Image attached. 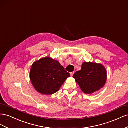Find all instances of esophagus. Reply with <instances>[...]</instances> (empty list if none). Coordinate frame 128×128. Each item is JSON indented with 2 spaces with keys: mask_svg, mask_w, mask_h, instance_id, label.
<instances>
[{
  "mask_svg": "<svg viewBox=\"0 0 128 128\" xmlns=\"http://www.w3.org/2000/svg\"><path fill=\"white\" fill-rule=\"evenodd\" d=\"M74 72H71V73H70V75H71V76H73V75H74Z\"/></svg>",
  "mask_w": 128,
  "mask_h": 128,
  "instance_id": "obj_1",
  "label": "esophagus"
}]
</instances>
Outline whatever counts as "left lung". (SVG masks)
Returning <instances> with one entry per match:
<instances>
[{
    "label": "left lung",
    "mask_w": 128,
    "mask_h": 128,
    "mask_svg": "<svg viewBox=\"0 0 128 128\" xmlns=\"http://www.w3.org/2000/svg\"><path fill=\"white\" fill-rule=\"evenodd\" d=\"M82 92L90 94L104 87L107 80V71L102 64L84 62L81 70L73 76Z\"/></svg>",
    "instance_id": "left-lung-1"
}]
</instances>
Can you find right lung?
<instances>
[{
  "mask_svg": "<svg viewBox=\"0 0 128 128\" xmlns=\"http://www.w3.org/2000/svg\"><path fill=\"white\" fill-rule=\"evenodd\" d=\"M70 76L59 62L49 57L35 62L30 71V79L35 89L44 95L58 92Z\"/></svg>",
  "mask_w": 128,
  "mask_h": 128,
  "instance_id": "right-lung-1",
  "label": "right lung"
}]
</instances>
